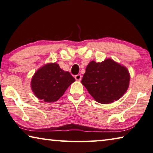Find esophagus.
Returning a JSON list of instances; mask_svg holds the SVG:
<instances>
[{
  "mask_svg": "<svg viewBox=\"0 0 153 153\" xmlns=\"http://www.w3.org/2000/svg\"><path fill=\"white\" fill-rule=\"evenodd\" d=\"M74 78H75V79L76 80V81H81V78H82V76H81V74H76V75H75Z\"/></svg>",
  "mask_w": 153,
  "mask_h": 153,
  "instance_id": "1",
  "label": "esophagus"
}]
</instances>
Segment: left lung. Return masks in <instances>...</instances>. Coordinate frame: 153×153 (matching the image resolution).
Returning <instances> with one entry per match:
<instances>
[{
    "label": "left lung",
    "instance_id": "obj_1",
    "mask_svg": "<svg viewBox=\"0 0 153 153\" xmlns=\"http://www.w3.org/2000/svg\"><path fill=\"white\" fill-rule=\"evenodd\" d=\"M130 76L126 67L111 59L87 65L81 82L89 94L101 104L119 100L128 89Z\"/></svg>",
    "mask_w": 153,
    "mask_h": 153
}]
</instances>
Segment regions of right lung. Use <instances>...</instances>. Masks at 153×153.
<instances>
[{"mask_svg": "<svg viewBox=\"0 0 153 153\" xmlns=\"http://www.w3.org/2000/svg\"><path fill=\"white\" fill-rule=\"evenodd\" d=\"M75 81L69 72L60 68L56 63L47 64L36 72L31 81L32 91L45 102H56L68 87Z\"/></svg>", "mask_w": 153, "mask_h": 153, "instance_id": "add662e5", "label": "right lung"}]
</instances>
